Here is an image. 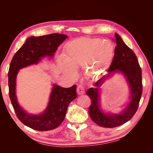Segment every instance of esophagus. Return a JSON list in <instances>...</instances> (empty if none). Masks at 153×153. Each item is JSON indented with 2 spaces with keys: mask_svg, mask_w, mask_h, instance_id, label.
<instances>
[{
  "mask_svg": "<svg viewBox=\"0 0 153 153\" xmlns=\"http://www.w3.org/2000/svg\"><path fill=\"white\" fill-rule=\"evenodd\" d=\"M76 92H77L78 94H79V95L84 94L85 92L84 87H83L82 85H78L76 88Z\"/></svg>",
  "mask_w": 153,
  "mask_h": 153,
  "instance_id": "1",
  "label": "esophagus"
}]
</instances>
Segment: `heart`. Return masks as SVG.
<instances>
[{
  "label": "heart",
  "mask_w": 153,
  "mask_h": 153,
  "mask_svg": "<svg viewBox=\"0 0 153 153\" xmlns=\"http://www.w3.org/2000/svg\"><path fill=\"white\" fill-rule=\"evenodd\" d=\"M115 48L110 41L80 37L68 41L64 46L63 56L66 62L60 61L59 67L65 74L72 75L74 68L84 66L86 72L94 75L108 68L112 63Z\"/></svg>",
  "instance_id": "b5f03b06"
}]
</instances>
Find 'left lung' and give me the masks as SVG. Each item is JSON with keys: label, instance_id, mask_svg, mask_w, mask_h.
<instances>
[{"label": "left lung", "instance_id": "obj_1", "mask_svg": "<svg viewBox=\"0 0 153 153\" xmlns=\"http://www.w3.org/2000/svg\"><path fill=\"white\" fill-rule=\"evenodd\" d=\"M115 53L106 76H103L95 84L96 88H90L86 94L91 100L89 113L91 119L96 124L104 128H114L124 124L130 120L138 109L142 94V69L133 51L124 43L117 33L115 34ZM121 72L126 77L131 87V101L120 114H105L99 109V87L106 78L113 72Z\"/></svg>", "mask_w": 153, "mask_h": 153}]
</instances>
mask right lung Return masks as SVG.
Instances as JSON below:
<instances>
[{"mask_svg":"<svg viewBox=\"0 0 153 153\" xmlns=\"http://www.w3.org/2000/svg\"><path fill=\"white\" fill-rule=\"evenodd\" d=\"M61 34L31 36L18 50L11 60L8 72L9 95L18 119L27 126L38 131H48L57 128L64 121L68 106L76 98V85L63 88L54 85L47 109L41 115L27 114L18 105L15 94L18 70L37 64L45 56L53 57L57 47L67 38Z\"/></svg>","mask_w":153,"mask_h":153,"instance_id":"right-lung-1","label":"right lung"}]
</instances>
